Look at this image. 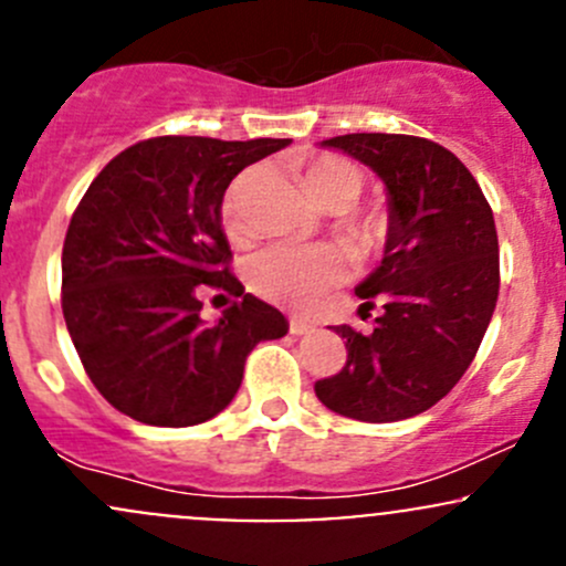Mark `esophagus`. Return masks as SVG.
<instances>
[{
	"label": "esophagus",
	"mask_w": 566,
	"mask_h": 566,
	"mask_svg": "<svg viewBox=\"0 0 566 566\" xmlns=\"http://www.w3.org/2000/svg\"><path fill=\"white\" fill-rule=\"evenodd\" d=\"M312 331H315V325H312L310 319H304V317H290V334L304 336V334H312Z\"/></svg>",
	"instance_id": "34e87169"
}]
</instances>
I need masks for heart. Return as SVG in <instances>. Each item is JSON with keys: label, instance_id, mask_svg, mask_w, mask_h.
Segmentation results:
<instances>
[{"label": "heart", "instance_id": "b5f03b06", "mask_svg": "<svg viewBox=\"0 0 566 566\" xmlns=\"http://www.w3.org/2000/svg\"><path fill=\"white\" fill-rule=\"evenodd\" d=\"M251 175H241L227 191L221 205V221L230 238L243 235V191ZM304 188L312 202L325 213H345L356 205L364 191V175L356 164L345 158H317L304 172ZM350 235L361 247H375L384 238V221L378 216H364L350 221ZM347 260L339 249L331 247H290L279 243L249 262V282L260 295L290 310H310L317 304L342 276Z\"/></svg>", "mask_w": 566, "mask_h": 566}]
</instances>
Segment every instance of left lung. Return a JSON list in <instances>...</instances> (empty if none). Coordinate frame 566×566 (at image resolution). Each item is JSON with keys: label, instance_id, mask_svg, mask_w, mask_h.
I'll return each instance as SVG.
<instances>
[{"label": "left lung", "instance_id": "left-lung-1", "mask_svg": "<svg viewBox=\"0 0 566 566\" xmlns=\"http://www.w3.org/2000/svg\"><path fill=\"white\" fill-rule=\"evenodd\" d=\"M347 153L384 182V260L356 287L378 301L373 334L334 325L347 364L317 380L319 402L356 421L410 419L447 397L471 367L499 301V235L482 188L447 147L405 134H345Z\"/></svg>", "mask_w": 566, "mask_h": 566}]
</instances>
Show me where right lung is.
<instances>
[{
	"label": "right lung",
	"instance_id": "obj_1",
	"mask_svg": "<svg viewBox=\"0 0 566 566\" xmlns=\"http://www.w3.org/2000/svg\"><path fill=\"white\" fill-rule=\"evenodd\" d=\"M290 139L158 136L119 153L90 182L62 247V315L78 358L119 413L153 427L213 419L241 389L256 342L290 323L227 271L224 191ZM242 301L213 326L198 287Z\"/></svg>",
	"mask_w": 566,
	"mask_h": 566
}]
</instances>
